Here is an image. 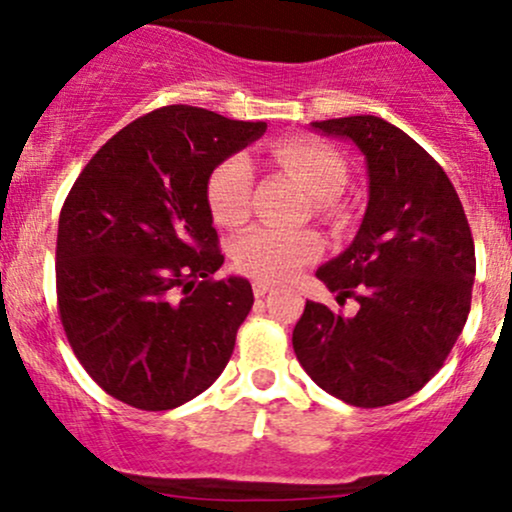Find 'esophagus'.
Segmentation results:
<instances>
[{"label": "esophagus", "instance_id": "esophagus-1", "mask_svg": "<svg viewBox=\"0 0 512 512\" xmlns=\"http://www.w3.org/2000/svg\"><path fill=\"white\" fill-rule=\"evenodd\" d=\"M269 291H272V284H269V281H255V284H252V293H255L257 298H262L264 293Z\"/></svg>", "mask_w": 512, "mask_h": 512}]
</instances>
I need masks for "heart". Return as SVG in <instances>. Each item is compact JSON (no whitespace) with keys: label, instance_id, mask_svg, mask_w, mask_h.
Wrapping results in <instances>:
<instances>
[{"label":"heart","instance_id":"heart-1","mask_svg":"<svg viewBox=\"0 0 512 512\" xmlns=\"http://www.w3.org/2000/svg\"><path fill=\"white\" fill-rule=\"evenodd\" d=\"M274 161L301 182L317 202H330L344 190V158L330 144L310 137L284 139L272 149ZM252 197V163L248 156L233 154L216 163L207 178V204L214 221L223 228H236L248 221ZM330 209V204H322ZM320 238L310 231H276L257 226L233 245V264L240 274L257 281H281L315 260Z\"/></svg>","mask_w":512,"mask_h":512}]
</instances>
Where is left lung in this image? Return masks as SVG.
Instances as JSON below:
<instances>
[{"mask_svg":"<svg viewBox=\"0 0 512 512\" xmlns=\"http://www.w3.org/2000/svg\"><path fill=\"white\" fill-rule=\"evenodd\" d=\"M315 132L351 139L366 156L368 207L356 238L317 269L344 317L305 303L293 351L332 397L363 409L419 392L448 358L467 322L477 274L462 202L436 158L375 115L313 122Z\"/></svg>","mask_w":512,"mask_h":512,"instance_id":"1","label":"left lung"}]
</instances>
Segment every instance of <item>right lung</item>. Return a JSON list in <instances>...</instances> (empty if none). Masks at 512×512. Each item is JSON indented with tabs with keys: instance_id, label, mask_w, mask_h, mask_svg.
Here are the masks:
<instances>
[{
	"instance_id": "add662e5",
	"label": "right lung",
	"mask_w": 512,
	"mask_h": 512,
	"mask_svg": "<svg viewBox=\"0 0 512 512\" xmlns=\"http://www.w3.org/2000/svg\"><path fill=\"white\" fill-rule=\"evenodd\" d=\"M240 122L166 105L86 163L57 228V308L76 358L110 397L166 411L226 368L255 296L223 264L207 204L216 163L260 139Z\"/></svg>"
}]
</instances>
